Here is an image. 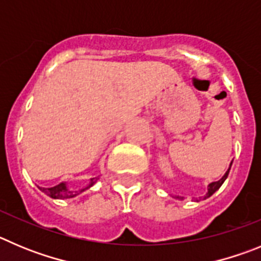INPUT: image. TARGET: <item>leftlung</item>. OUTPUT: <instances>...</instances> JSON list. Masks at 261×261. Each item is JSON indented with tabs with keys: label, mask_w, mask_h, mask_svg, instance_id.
<instances>
[{
	"label": "left lung",
	"mask_w": 261,
	"mask_h": 261,
	"mask_svg": "<svg viewBox=\"0 0 261 261\" xmlns=\"http://www.w3.org/2000/svg\"><path fill=\"white\" fill-rule=\"evenodd\" d=\"M230 166H231V164H230ZM229 171H230V168L227 169V171H226V173H225L224 177H222L221 179L217 180V182H212V183H210V185H208V192H206V195H205V196H204V199L212 196V195L215 194V192L217 191V190L222 186V183L225 182V179H226L227 175H229Z\"/></svg>",
	"instance_id": "left-lung-1"
}]
</instances>
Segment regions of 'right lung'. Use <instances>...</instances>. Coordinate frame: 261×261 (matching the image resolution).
Instances as JSON below:
<instances>
[{"instance_id":"1","label":"right lung","mask_w":261,"mask_h":261,"mask_svg":"<svg viewBox=\"0 0 261 261\" xmlns=\"http://www.w3.org/2000/svg\"><path fill=\"white\" fill-rule=\"evenodd\" d=\"M96 180H97V178H91L90 183H88V186L84 187V189L79 190V191H72V190H69L67 189V185L65 182L60 183V185H57V186L55 187H49V189H45V187H39L40 190L43 192H45L48 196H50V198L53 199H70V198H74V196H76V195H79L81 192L86 191L87 189H90L91 186H93L96 183Z\"/></svg>"}]
</instances>
